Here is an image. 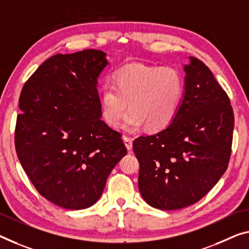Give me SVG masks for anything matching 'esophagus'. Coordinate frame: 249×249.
<instances>
[{
    "label": "esophagus",
    "mask_w": 249,
    "mask_h": 249,
    "mask_svg": "<svg viewBox=\"0 0 249 249\" xmlns=\"http://www.w3.org/2000/svg\"><path fill=\"white\" fill-rule=\"evenodd\" d=\"M122 139H124V142L125 147H127L128 150H131V148H132V138H130L128 136H124V137H122Z\"/></svg>",
    "instance_id": "34e87169"
}]
</instances>
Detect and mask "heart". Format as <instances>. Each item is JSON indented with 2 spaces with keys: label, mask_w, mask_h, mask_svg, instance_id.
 <instances>
[{
  "label": "heart",
  "mask_w": 249,
  "mask_h": 249,
  "mask_svg": "<svg viewBox=\"0 0 249 249\" xmlns=\"http://www.w3.org/2000/svg\"><path fill=\"white\" fill-rule=\"evenodd\" d=\"M111 80L112 87L106 85L100 93L102 118L110 127L119 125L127 106L124 128L129 131L141 125L149 131L161 130L177 116L185 92L177 69L131 64L114 71Z\"/></svg>",
  "instance_id": "1"
}]
</instances>
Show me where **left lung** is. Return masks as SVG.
Instances as JSON below:
<instances>
[{"mask_svg":"<svg viewBox=\"0 0 249 249\" xmlns=\"http://www.w3.org/2000/svg\"><path fill=\"white\" fill-rule=\"evenodd\" d=\"M183 70L185 93L174 121L132 144L141 196L162 210L200 200L226 171L231 154L234 112L227 93L197 58L190 56Z\"/></svg>","mask_w":249,"mask_h":249,"instance_id":"1","label":"left lung"}]
</instances>
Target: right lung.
<instances>
[{"mask_svg":"<svg viewBox=\"0 0 249 249\" xmlns=\"http://www.w3.org/2000/svg\"><path fill=\"white\" fill-rule=\"evenodd\" d=\"M107 64L99 50L59 53L23 86L15 150L36 189L60 207L92 206L127 155L121 133L101 120L97 83Z\"/></svg>","mask_w":249,"mask_h":249,"instance_id":"add662e5","label":"right lung"}]
</instances>
